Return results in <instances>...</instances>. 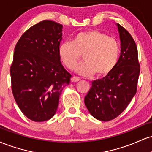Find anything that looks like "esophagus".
I'll list each match as a JSON object with an SVG mask.
<instances>
[{
	"instance_id": "obj_1",
	"label": "esophagus",
	"mask_w": 152,
	"mask_h": 152,
	"mask_svg": "<svg viewBox=\"0 0 152 152\" xmlns=\"http://www.w3.org/2000/svg\"><path fill=\"white\" fill-rule=\"evenodd\" d=\"M71 82H73V83H75V82H78L80 81V78L78 77H76V76H73L72 78H71Z\"/></svg>"
}]
</instances>
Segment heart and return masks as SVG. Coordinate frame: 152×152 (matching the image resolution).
<instances>
[{
    "mask_svg": "<svg viewBox=\"0 0 152 152\" xmlns=\"http://www.w3.org/2000/svg\"><path fill=\"white\" fill-rule=\"evenodd\" d=\"M60 61L66 67L73 69L81 55L85 61L76 67L78 74L90 76L96 74L104 77L118 64L120 45L117 40L99 30H88L74 36L72 43H62L58 47Z\"/></svg>",
    "mask_w": 152,
    "mask_h": 152,
    "instance_id": "1",
    "label": "heart"
}]
</instances>
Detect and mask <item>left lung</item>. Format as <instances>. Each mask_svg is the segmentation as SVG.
I'll use <instances>...</instances> for the list:
<instances>
[{
	"label": "left lung",
	"instance_id": "1",
	"mask_svg": "<svg viewBox=\"0 0 152 152\" xmlns=\"http://www.w3.org/2000/svg\"><path fill=\"white\" fill-rule=\"evenodd\" d=\"M121 55L114 70L105 77L94 80L84 98L87 109L99 121L117 117L137 92L140 69L137 45L129 33L118 23Z\"/></svg>",
	"mask_w": 152,
	"mask_h": 152
}]
</instances>
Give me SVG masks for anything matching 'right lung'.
I'll return each mask as SVG.
<instances>
[{"label":"right lung","instance_id":"right-lung-1","mask_svg":"<svg viewBox=\"0 0 152 152\" xmlns=\"http://www.w3.org/2000/svg\"><path fill=\"white\" fill-rule=\"evenodd\" d=\"M63 26L43 20L22 35L14 49L10 66L11 88L19 109L34 121H47L55 115L59 96L70 83L58 49Z\"/></svg>","mask_w":152,"mask_h":152}]
</instances>
